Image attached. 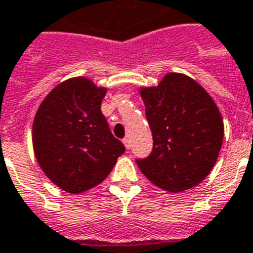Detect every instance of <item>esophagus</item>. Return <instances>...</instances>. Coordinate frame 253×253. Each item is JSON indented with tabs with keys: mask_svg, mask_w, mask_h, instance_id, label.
I'll use <instances>...</instances> for the list:
<instances>
[{
	"mask_svg": "<svg viewBox=\"0 0 253 253\" xmlns=\"http://www.w3.org/2000/svg\"><path fill=\"white\" fill-rule=\"evenodd\" d=\"M123 144H125V147L127 148V149H130L131 148V143H130V139H128V137H125V139H123Z\"/></svg>",
	"mask_w": 253,
	"mask_h": 253,
	"instance_id": "34e87169",
	"label": "esophagus"
}]
</instances>
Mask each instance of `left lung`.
<instances>
[{"instance_id": "1", "label": "left lung", "mask_w": 253, "mask_h": 253, "mask_svg": "<svg viewBox=\"0 0 253 253\" xmlns=\"http://www.w3.org/2000/svg\"><path fill=\"white\" fill-rule=\"evenodd\" d=\"M153 149L136 159L155 186L182 192L213 169L223 140V121L209 93L190 77L170 73L157 87L141 88Z\"/></svg>"}]
</instances>
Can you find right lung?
Returning <instances> with one entry per match:
<instances>
[{
	"label": "right lung",
	"instance_id": "obj_1",
	"mask_svg": "<svg viewBox=\"0 0 253 253\" xmlns=\"http://www.w3.org/2000/svg\"><path fill=\"white\" fill-rule=\"evenodd\" d=\"M106 88L87 78L58 84L35 116L32 143L39 165L63 191L80 194L97 186L125 153L101 113Z\"/></svg>",
	"mask_w": 253,
	"mask_h": 253
}]
</instances>
